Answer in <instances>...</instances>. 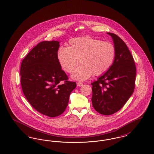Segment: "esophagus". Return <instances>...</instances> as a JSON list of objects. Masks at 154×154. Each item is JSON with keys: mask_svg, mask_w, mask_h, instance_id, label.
<instances>
[{"mask_svg": "<svg viewBox=\"0 0 154 154\" xmlns=\"http://www.w3.org/2000/svg\"><path fill=\"white\" fill-rule=\"evenodd\" d=\"M77 85L78 87H81V86L83 85V83L80 82H77Z\"/></svg>", "mask_w": 154, "mask_h": 154, "instance_id": "esophagus-1", "label": "esophagus"}]
</instances>
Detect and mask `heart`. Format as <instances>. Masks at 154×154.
<instances>
[{"label": "heart", "instance_id": "1", "mask_svg": "<svg viewBox=\"0 0 154 154\" xmlns=\"http://www.w3.org/2000/svg\"><path fill=\"white\" fill-rule=\"evenodd\" d=\"M57 57L60 66L67 73L73 72L80 59L81 65L71 77L84 81L93 74L99 76L107 72L114 63L116 48L110 42L92 37H75L69 40L67 48L59 49Z\"/></svg>", "mask_w": 154, "mask_h": 154}]
</instances>
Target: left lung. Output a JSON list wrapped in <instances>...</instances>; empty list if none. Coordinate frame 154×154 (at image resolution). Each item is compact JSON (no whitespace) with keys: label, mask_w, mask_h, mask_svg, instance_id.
I'll return each instance as SVG.
<instances>
[{"label":"left lung","mask_w":154,"mask_h":154,"mask_svg":"<svg viewBox=\"0 0 154 154\" xmlns=\"http://www.w3.org/2000/svg\"><path fill=\"white\" fill-rule=\"evenodd\" d=\"M107 33L112 37L116 48V59L110 70L91 85L94 108L99 113L109 116L120 110L133 94L136 68L124 42L114 33Z\"/></svg>","instance_id":"1"}]
</instances>
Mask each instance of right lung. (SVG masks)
Segmentation results:
<instances>
[{"label":"right lung","mask_w":154,"mask_h":154,"mask_svg":"<svg viewBox=\"0 0 154 154\" xmlns=\"http://www.w3.org/2000/svg\"><path fill=\"white\" fill-rule=\"evenodd\" d=\"M59 42L39 43L22 60L20 69L22 91L31 106L50 117L66 110L69 96L76 87L59 63Z\"/></svg>","instance_id":"right-lung-1"}]
</instances>
